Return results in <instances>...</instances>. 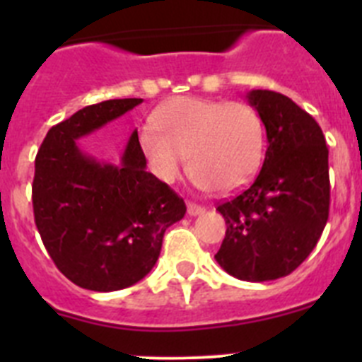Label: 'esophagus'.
Instances as JSON below:
<instances>
[{"label":"esophagus","mask_w":362,"mask_h":362,"mask_svg":"<svg viewBox=\"0 0 362 362\" xmlns=\"http://www.w3.org/2000/svg\"><path fill=\"white\" fill-rule=\"evenodd\" d=\"M187 209H188V216H201V214H204V206H201V204H196V203H188Z\"/></svg>","instance_id":"obj_1"}]
</instances>
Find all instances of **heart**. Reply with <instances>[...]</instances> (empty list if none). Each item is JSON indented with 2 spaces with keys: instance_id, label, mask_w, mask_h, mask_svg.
Here are the masks:
<instances>
[{
  "instance_id": "b5f03b06",
  "label": "heart",
  "mask_w": 362,
  "mask_h": 362,
  "mask_svg": "<svg viewBox=\"0 0 362 362\" xmlns=\"http://www.w3.org/2000/svg\"><path fill=\"white\" fill-rule=\"evenodd\" d=\"M156 132H143L139 145L153 174L170 183L185 168L199 188L232 192L255 174L264 152V124L246 103L175 98L152 117Z\"/></svg>"
}]
</instances>
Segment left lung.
Returning a JSON list of instances; mask_svg holds the SVG:
<instances>
[{"mask_svg": "<svg viewBox=\"0 0 362 362\" xmlns=\"http://www.w3.org/2000/svg\"><path fill=\"white\" fill-rule=\"evenodd\" d=\"M267 129L263 168L217 206L226 235L216 261L230 276L263 283L288 276L315 248L328 221V148L317 121L279 92L250 90Z\"/></svg>", "mask_w": 362, "mask_h": 362, "instance_id": "obj_1", "label": "left lung"}]
</instances>
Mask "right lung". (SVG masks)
Wrapping results in <instances>:
<instances>
[{
  "label": "right lung",
  "mask_w": 362,
  "mask_h": 362,
  "mask_svg": "<svg viewBox=\"0 0 362 362\" xmlns=\"http://www.w3.org/2000/svg\"><path fill=\"white\" fill-rule=\"evenodd\" d=\"M108 99L49 130L36 156L34 219L66 279L94 292L129 288L153 268L166 228L183 219L185 201L150 172L137 130L121 165L86 156L78 139L141 105Z\"/></svg>",
  "instance_id": "right-lung-1"
}]
</instances>
